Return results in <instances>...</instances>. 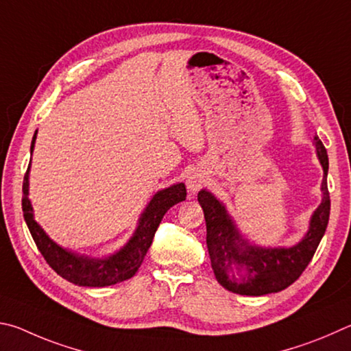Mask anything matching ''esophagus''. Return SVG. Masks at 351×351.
Returning a JSON list of instances; mask_svg holds the SVG:
<instances>
[{
    "instance_id": "obj_1",
    "label": "esophagus",
    "mask_w": 351,
    "mask_h": 351,
    "mask_svg": "<svg viewBox=\"0 0 351 351\" xmlns=\"http://www.w3.org/2000/svg\"><path fill=\"white\" fill-rule=\"evenodd\" d=\"M204 183H205V177H204V174H200L199 171H193L191 174L186 177L188 191H189V194H193V195L197 193L202 186H204Z\"/></svg>"
}]
</instances>
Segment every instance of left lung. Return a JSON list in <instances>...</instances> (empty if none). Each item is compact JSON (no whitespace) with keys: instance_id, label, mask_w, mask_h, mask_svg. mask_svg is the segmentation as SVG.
Listing matches in <instances>:
<instances>
[{"instance_id":"1","label":"left lung","mask_w":351,"mask_h":351,"mask_svg":"<svg viewBox=\"0 0 351 351\" xmlns=\"http://www.w3.org/2000/svg\"><path fill=\"white\" fill-rule=\"evenodd\" d=\"M316 154L322 165V200L311 214L308 231L293 247H259L239 231L226 206L208 189H202L197 200L206 222V247L214 276L228 291L242 296H263L290 287L302 274L325 234L330 217L327 188L328 156L322 141L315 137Z\"/></svg>"}]
</instances>
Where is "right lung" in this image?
Masks as SVG:
<instances>
[{
  "mask_svg": "<svg viewBox=\"0 0 351 351\" xmlns=\"http://www.w3.org/2000/svg\"><path fill=\"white\" fill-rule=\"evenodd\" d=\"M35 140L36 131L32 138V145H30V154L34 152ZM30 163L23 182L24 220H26L27 228L40 253L53 271L78 287H109L131 279L138 271L166 211L186 199L185 183H176L169 188L160 189L152 195L149 204L140 214L134 234L120 250L104 257H90L63 248L46 234L40 223H36L34 219V208L29 199Z\"/></svg>",
  "mask_w": 351,
  "mask_h": 351,
  "instance_id": "1",
  "label": "right lung"
}]
</instances>
